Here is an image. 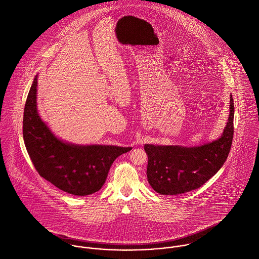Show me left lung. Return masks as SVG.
<instances>
[{
  "label": "left lung",
  "mask_w": 259,
  "mask_h": 259,
  "mask_svg": "<svg viewBox=\"0 0 259 259\" xmlns=\"http://www.w3.org/2000/svg\"><path fill=\"white\" fill-rule=\"evenodd\" d=\"M234 103L230 97V114L223 135L197 147L145 144L148 155L147 180L161 195H180L199 189L226 161L234 134Z\"/></svg>",
  "instance_id": "left-lung-1"
}]
</instances>
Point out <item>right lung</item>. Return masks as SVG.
Instances as JSON below:
<instances>
[{
  "instance_id": "add662e5",
  "label": "right lung",
  "mask_w": 259,
  "mask_h": 259,
  "mask_svg": "<svg viewBox=\"0 0 259 259\" xmlns=\"http://www.w3.org/2000/svg\"><path fill=\"white\" fill-rule=\"evenodd\" d=\"M37 77L29 91L23 118V138L40 177L74 196L98 192L105 184L115 159L131 147L78 146L56 138L41 120L36 108Z\"/></svg>"
}]
</instances>
